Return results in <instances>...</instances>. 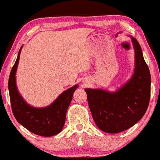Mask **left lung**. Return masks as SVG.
Returning <instances> with one entry per match:
<instances>
[{
  "instance_id": "8db88e82",
  "label": "left lung",
  "mask_w": 160,
  "mask_h": 160,
  "mask_svg": "<svg viewBox=\"0 0 160 160\" xmlns=\"http://www.w3.org/2000/svg\"><path fill=\"white\" fill-rule=\"evenodd\" d=\"M135 54L132 77L116 92L85 89L92 116L98 128L108 133L121 132L137 123L147 110L151 75L138 41L132 37Z\"/></svg>"
}]
</instances>
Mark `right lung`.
Wrapping results in <instances>:
<instances>
[{"label": "right lung", "instance_id": "obj_1", "mask_svg": "<svg viewBox=\"0 0 160 160\" xmlns=\"http://www.w3.org/2000/svg\"><path fill=\"white\" fill-rule=\"evenodd\" d=\"M21 49L22 47L8 78V91L13 114L19 124L34 134L43 137L53 136L62 130L67 110L78 85L62 92L49 106L36 108L29 106L19 95L16 86L15 75Z\"/></svg>", "mask_w": 160, "mask_h": 160}]
</instances>
